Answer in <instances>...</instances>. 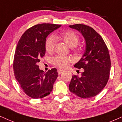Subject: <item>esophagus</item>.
<instances>
[{
	"mask_svg": "<svg viewBox=\"0 0 122 122\" xmlns=\"http://www.w3.org/2000/svg\"><path fill=\"white\" fill-rule=\"evenodd\" d=\"M63 72V70H58V75H61V73Z\"/></svg>",
	"mask_w": 122,
	"mask_h": 122,
	"instance_id": "34e87169",
	"label": "esophagus"
}]
</instances>
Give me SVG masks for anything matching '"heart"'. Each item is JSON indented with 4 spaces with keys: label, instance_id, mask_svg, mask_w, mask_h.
I'll list each match as a JSON object with an SVG mask.
<instances>
[{
    "label": "heart",
    "instance_id": "obj_1",
    "mask_svg": "<svg viewBox=\"0 0 122 122\" xmlns=\"http://www.w3.org/2000/svg\"><path fill=\"white\" fill-rule=\"evenodd\" d=\"M56 37L50 36L46 40L45 43L46 50L49 52H52L55 49L56 45ZM58 39L63 41L70 47H76L78 42L79 37L76 33L73 31H66L61 33L58 37ZM72 61V58L68 56L57 55L52 59V63L56 67L61 68H65Z\"/></svg>",
    "mask_w": 122,
    "mask_h": 122
}]
</instances>
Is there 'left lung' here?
<instances>
[{
  "mask_svg": "<svg viewBox=\"0 0 122 122\" xmlns=\"http://www.w3.org/2000/svg\"><path fill=\"white\" fill-rule=\"evenodd\" d=\"M79 31L86 43L82 58L74 65L82 69L81 76L73 75L69 85L71 93L83 98L97 96L109 80L111 61L107 47L102 37L93 28L84 24L70 25Z\"/></svg>",
  "mask_w": 122,
  "mask_h": 122,
  "instance_id": "left-lung-1",
  "label": "left lung"
}]
</instances>
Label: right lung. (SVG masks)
Instances as JSON below:
<instances>
[{
  "label": "right lung",
  "instance_id": "add662e5",
  "mask_svg": "<svg viewBox=\"0 0 122 122\" xmlns=\"http://www.w3.org/2000/svg\"><path fill=\"white\" fill-rule=\"evenodd\" d=\"M61 25L40 24L26 30L16 47L13 71L16 79L24 93L32 98H42L50 94L58 77L56 68L45 73L37 65L45 55L47 36Z\"/></svg>",
  "mask_w": 122,
  "mask_h": 122
}]
</instances>
